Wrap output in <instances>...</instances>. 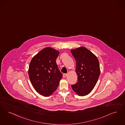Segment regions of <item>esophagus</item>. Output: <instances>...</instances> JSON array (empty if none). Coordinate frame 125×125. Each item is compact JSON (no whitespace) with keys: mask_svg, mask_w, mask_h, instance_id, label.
<instances>
[{"mask_svg":"<svg viewBox=\"0 0 125 125\" xmlns=\"http://www.w3.org/2000/svg\"><path fill=\"white\" fill-rule=\"evenodd\" d=\"M67 76V74H63V77L65 78Z\"/></svg>","mask_w":125,"mask_h":125,"instance_id":"34e87169","label":"esophagus"}]
</instances>
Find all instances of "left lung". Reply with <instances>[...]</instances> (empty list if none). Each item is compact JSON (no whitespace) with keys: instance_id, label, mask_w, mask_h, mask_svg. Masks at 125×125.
Listing matches in <instances>:
<instances>
[{"instance_id":"8db88e82","label":"left lung","mask_w":125,"mask_h":125,"mask_svg":"<svg viewBox=\"0 0 125 125\" xmlns=\"http://www.w3.org/2000/svg\"><path fill=\"white\" fill-rule=\"evenodd\" d=\"M76 62L77 81L71 85L72 90L80 96H86L92 91L98 81L100 70L97 57L84 47L71 49Z\"/></svg>"}]
</instances>
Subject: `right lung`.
I'll list each match as a JSON object with an SVG mask.
<instances>
[{"label":"right lung","mask_w":125,"mask_h":125,"mask_svg":"<svg viewBox=\"0 0 125 125\" xmlns=\"http://www.w3.org/2000/svg\"><path fill=\"white\" fill-rule=\"evenodd\" d=\"M59 51L47 47L41 50L31 61L28 75L33 88L44 97L56 90L62 74L56 63Z\"/></svg>","instance_id":"right-lung-1"}]
</instances>
